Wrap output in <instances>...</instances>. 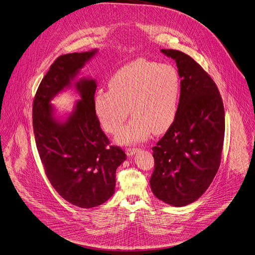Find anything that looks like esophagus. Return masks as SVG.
I'll list each match as a JSON object with an SVG mask.
<instances>
[{
  "label": "esophagus",
  "instance_id": "esophagus-1",
  "mask_svg": "<svg viewBox=\"0 0 255 255\" xmlns=\"http://www.w3.org/2000/svg\"><path fill=\"white\" fill-rule=\"evenodd\" d=\"M137 151H139V148H137V147H129V148H127L126 149V153H127V155H133V154H135Z\"/></svg>",
  "mask_w": 255,
  "mask_h": 255
}]
</instances>
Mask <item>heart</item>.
Wrapping results in <instances>:
<instances>
[{
	"instance_id": "obj_1",
	"label": "heart",
	"mask_w": 255,
	"mask_h": 255,
	"mask_svg": "<svg viewBox=\"0 0 255 255\" xmlns=\"http://www.w3.org/2000/svg\"><path fill=\"white\" fill-rule=\"evenodd\" d=\"M109 90L95 97L98 117L109 133L119 131L131 113L130 123L118 139L139 142L151 132L161 133L174 123L181 100V79L170 64L140 59L118 69L109 79Z\"/></svg>"
}]
</instances>
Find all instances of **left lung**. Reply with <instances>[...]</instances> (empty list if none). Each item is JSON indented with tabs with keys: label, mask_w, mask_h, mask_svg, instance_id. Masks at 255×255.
<instances>
[{
	"label": "left lung",
	"mask_w": 255,
	"mask_h": 255,
	"mask_svg": "<svg viewBox=\"0 0 255 255\" xmlns=\"http://www.w3.org/2000/svg\"><path fill=\"white\" fill-rule=\"evenodd\" d=\"M176 61L181 77L177 117L152 147L153 194L174 206L198 199L213 182L222 158L225 110L217 84L190 56L161 50Z\"/></svg>",
	"instance_id": "8db88e82"
}]
</instances>
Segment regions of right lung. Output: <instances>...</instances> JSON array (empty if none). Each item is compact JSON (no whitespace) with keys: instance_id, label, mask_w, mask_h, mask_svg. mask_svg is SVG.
I'll list each match as a JSON object with an SVG mask.
<instances>
[{"instance_id":"1","label":"right lung","mask_w":255,"mask_h":255,"mask_svg":"<svg viewBox=\"0 0 255 255\" xmlns=\"http://www.w3.org/2000/svg\"><path fill=\"white\" fill-rule=\"evenodd\" d=\"M97 51L58 57L42 78L34 96L32 124L41 164L55 190L68 202L90 208L106 202L115 192L116 170L125 151L111 145L95 109V80L76 84L81 96L65 123L53 117L51 100L70 85L79 69Z\"/></svg>"}]
</instances>
